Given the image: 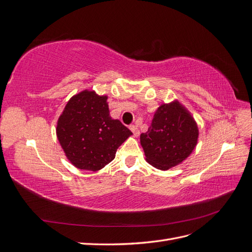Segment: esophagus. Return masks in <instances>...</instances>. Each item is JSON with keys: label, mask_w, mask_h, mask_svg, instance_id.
Segmentation results:
<instances>
[{"label": "esophagus", "mask_w": 252, "mask_h": 252, "mask_svg": "<svg viewBox=\"0 0 252 252\" xmlns=\"http://www.w3.org/2000/svg\"><path fill=\"white\" fill-rule=\"evenodd\" d=\"M129 128H130V130L133 132V134H134L135 136H138V135L140 134V130H139L138 126H135V125H130V126H129Z\"/></svg>", "instance_id": "esophagus-1"}]
</instances>
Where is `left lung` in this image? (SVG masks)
<instances>
[{
  "mask_svg": "<svg viewBox=\"0 0 252 252\" xmlns=\"http://www.w3.org/2000/svg\"><path fill=\"white\" fill-rule=\"evenodd\" d=\"M199 130L194 120L175 102L159 106L148 131L141 134V145L149 164L167 170L191 154Z\"/></svg>",
  "mask_w": 252,
  "mask_h": 252,
  "instance_id": "1",
  "label": "left lung"
}]
</instances>
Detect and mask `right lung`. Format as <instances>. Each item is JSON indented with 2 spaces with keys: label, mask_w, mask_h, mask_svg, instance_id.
Listing matches in <instances>:
<instances>
[{
  "label": "right lung",
  "mask_w": 252,
  "mask_h": 252,
  "mask_svg": "<svg viewBox=\"0 0 252 252\" xmlns=\"http://www.w3.org/2000/svg\"><path fill=\"white\" fill-rule=\"evenodd\" d=\"M57 134L68 159L80 169L96 171L110 163L132 132L109 116L107 96L83 91L67 103Z\"/></svg>",
  "instance_id": "obj_1"
}]
</instances>
